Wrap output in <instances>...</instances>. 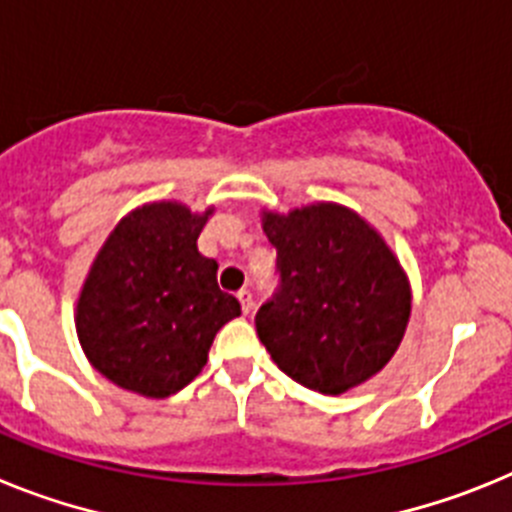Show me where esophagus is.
<instances>
[{
  "instance_id": "esophagus-1",
  "label": "esophagus",
  "mask_w": 512,
  "mask_h": 512,
  "mask_svg": "<svg viewBox=\"0 0 512 512\" xmlns=\"http://www.w3.org/2000/svg\"><path fill=\"white\" fill-rule=\"evenodd\" d=\"M238 300H241L243 315H248V312L253 310V295L248 292V289H241V292H238Z\"/></svg>"
}]
</instances>
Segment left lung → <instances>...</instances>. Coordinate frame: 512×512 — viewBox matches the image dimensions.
<instances>
[{
	"instance_id": "left-lung-1",
	"label": "left lung",
	"mask_w": 512,
	"mask_h": 512,
	"mask_svg": "<svg viewBox=\"0 0 512 512\" xmlns=\"http://www.w3.org/2000/svg\"><path fill=\"white\" fill-rule=\"evenodd\" d=\"M277 287L256 312L274 364L302 387L341 395L397 351L410 287L377 230L341 205L264 215Z\"/></svg>"
}]
</instances>
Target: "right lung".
<instances>
[{
    "label": "right lung",
    "mask_w": 512,
    "mask_h": 512,
    "mask_svg": "<svg viewBox=\"0 0 512 512\" xmlns=\"http://www.w3.org/2000/svg\"><path fill=\"white\" fill-rule=\"evenodd\" d=\"M207 215L156 202L120 220L76 307L87 359L117 387L169 397L207 364L215 333L241 315L217 287V261L197 248Z\"/></svg>",
    "instance_id": "add662e5"
}]
</instances>
